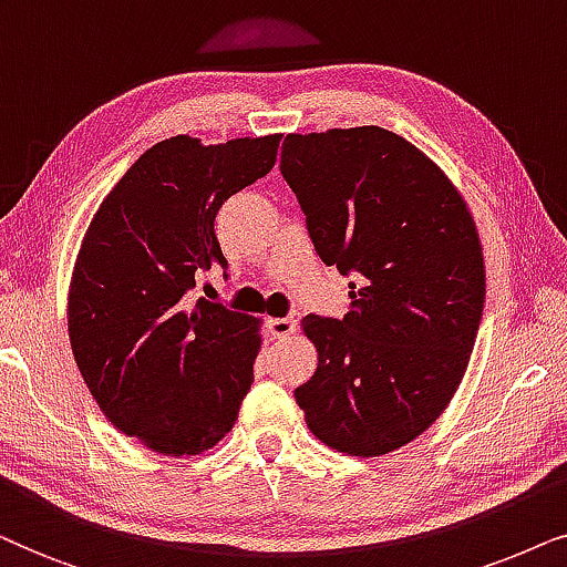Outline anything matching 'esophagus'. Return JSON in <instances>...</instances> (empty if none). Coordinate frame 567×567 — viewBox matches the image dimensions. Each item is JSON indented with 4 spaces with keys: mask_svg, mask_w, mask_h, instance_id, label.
Listing matches in <instances>:
<instances>
[{
    "mask_svg": "<svg viewBox=\"0 0 567 567\" xmlns=\"http://www.w3.org/2000/svg\"><path fill=\"white\" fill-rule=\"evenodd\" d=\"M298 323H300V311H292V313L285 316V319H269L267 321V329L275 337H288V334H292V331L298 329Z\"/></svg>",
    "mask_w": 567,
    "mask_h": 567,
    "instance_id": "obj_1",
    "label": "esophagus"
}]
</instances>
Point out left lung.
<instances>
[{
    "label": "left lung",
    "mask_w": 567,
    "mask_h": 567,
    "mask_svg": "<svg viewBox=\"0 0 567 567\" xmlns=\"http://www.w3.org/2000/svg\"><path fill=\"white\" fill-rule=\"evenodd\" d=\"M279 171L352 298L342 319H303L319 368L296 402L327 446L389 454L462 383L485 306L477 228L443 171L381 126L288 134Z\"/></svg>",
    "instance_id": "left-lung-1"
}]
</instances>
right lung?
<instances>
[{
    "label": "right lung",
    "instance_id": "1",
    "mask_svg": "<svg viewBox=\"0 0 567 567\" xmlns=\"http://www.w3.org/2000/svg\"><path fill=\"white\" fill-rule=\"evenodd\" d=\"M279 134L157 142L121 176L74 261L70 339L105 417L157 454L213 449L254 383L251 316L192 290L223 267L217 209L271 171Z\"/></svg>",
    "mask_w": 567,
    "mask_h": 567
}]
</instances>
